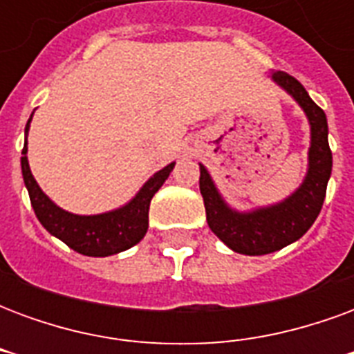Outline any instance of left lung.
I'll list each match as a JSON object with an SVG mask.
<instances>
[{
    "mask_svg": "<svg viewBox=\"0 0 354 354\" xmlns=\"http://www.w3.org/2000/svg\"><path fill=\"white\" fill-rule=\"evenodd\" d=\"M271 80L299 104L311 127L309 165L301 185L277 205L239 212L223 201L205 165H199V187L205 201L208 227L233 252L246 256L277 252L304 237L322 208L332 174L326 113L311 100L296 77L284 72H271Z\"/></svg>",
    "mask_w": 354,
    "mask_h": 354,
    "instance_id": "left-lung-1",
    "label": "left lung"
}]
</instances>
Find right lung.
<instances>
[{"label": "right lung", "mask_w": 354, "mask_h": 354, "mask_svg": "<svg viewBox=\"0 0 354 354\" xmlns=\"http://www.w3.org/2000/svg\"><path fill=\"white\" fill-rule=\"evenodd\" d=\"M32 115L28 119L26 129H24L26 142L22 147L20 165H22V178H24L32 207H34L35 216L41 222L43 227L49 231L50 235H55L70 248H73L75 252L83 254V256H93V258L113 256V254L129 250L131 246L140 243L147 231L149 203L153 199L155 193L159 192V187L165 184V180L169 178L176 162H170L165 169L155 172L153 176L140 187V192L121 208L109 210L104 214H72L64 208L57 207L41 192V187L37 185L34 174L30 170L26 153L28 131H30Z\"/></svg>", "instance_id": "1"}]
</instances>
